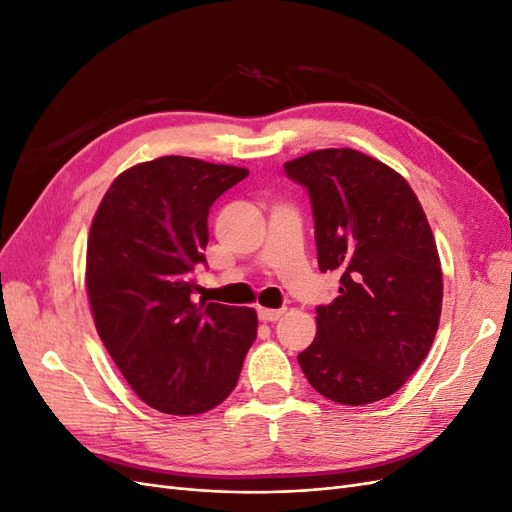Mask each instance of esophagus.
<instances>
[{
    "instance_id": "34e87169",
    "label": "esophagus",
    "mask_w": 512,
    "mask_h": 512,
    "mask_svg": "<svg viewBox=\"0 0 512 512\" xmlns=\"http://www.w3.org/2000/svg\"><path fill=\"white\" fill-rule=\"evenodd\" d=\"M282 314H284V309H267V307L258 309V318L262 322H275V320L282 318Z\"/></svg>"
}]
</instances>
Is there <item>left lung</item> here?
<instances>
[{
    "instance_id": "1",
    "label": "left lung",
    "mask_w": 512,
    "mask_h": 512,
    "mask_svg": "<svg viewBox=\"0 0 512 512\" xmlns=\"http://www.w3.org/2000/svg\"><path fill=\"white\" fill-rule=\"evenodd\" d=\"M312 198L320 271L339 297L316 307V337L297 359L327 399L365 406L421 367L442 312V269L416 194L391 166L354 149H318L284 164Z\"/></svg>"
}]
</instances>
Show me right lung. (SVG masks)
Wrapping results in <instances>:
<instances>
[{"label":"right lung","instance_id":"1","mask_svg":"<svg viewBox=\"0 0 512 512\" xmlns=\"http://www.w3.org/2000/svg\"><path fill=\"white\" fill-rule=\"evenodd\" d=\"M250 170L164 156L111 183L91 222L85 284L104 348L147 406L203 414L232 393L254 344L250 307L194 303L209 207Z\"/></svg>","mask_w":512,"mask_h":512}]
</instances>
